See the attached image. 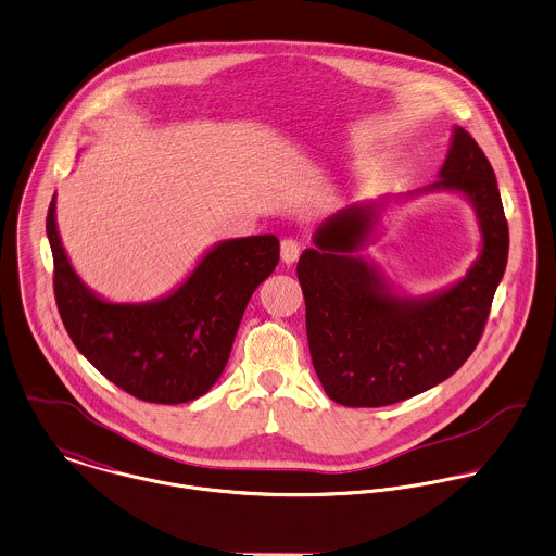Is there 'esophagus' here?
<instances>
[{"mask_svg":"<svg viewBox=\"0 0 556 556\" xmlns=\"http://www.w3.org/2000/svg\"><path fill=\"white\" fill-rule=\"evenodd\" d=\"M301 255V244L296 240H283L281 242V262L283 264H294Z\"/></svg>","mask_w":556,"mask_h":556,"instance_id":"obj_1","label":"esophagus"}]
</instances>
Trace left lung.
<instances>
[{
  "mask_svg": "<svg viewBox=\"0 0 556 556\" xmlns=\"http://www.w3.org/2000/svg\"><path fill=\"white\" fill-rule=\"evenodd\" d=\"M438 177L427 188L340 210L318 225L314 247L299 260L312 364L327 396L344 407H386L422 394L455 375L481 340L509 255L498 181L459 125ZM427 191L462 193L478 214L482 247L462 280L409 298L358 251L376 239L392 204Z\"/></svg>",
  "mask_w": 556,
  "mask_h": 556,
  "instance_id": "left-lung-1",
  "label": "left lung"
}]
</instances>
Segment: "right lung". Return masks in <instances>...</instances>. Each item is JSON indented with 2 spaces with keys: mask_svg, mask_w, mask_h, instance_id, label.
<instances>
[{
  "mask_svg": "<svg viewBox=\"0 0 556 556\" xmlns=\"http://www.w3.org/2000/svg\"><path fill=\"white\" fill-rule=\"evenodd\" d=\"M47 238L58 312L77 351L127 394L160 405L194 401L218 381L249 299L279 264L273 233L220 240L168 294L116 303L75 273L60 240L55 194Z\"/></svg>",
  "mask_w": 556,
  "mask_h": 556,
  "instance_id": "right-lung-1",
  "label": "right lung"
}]
</instances>
